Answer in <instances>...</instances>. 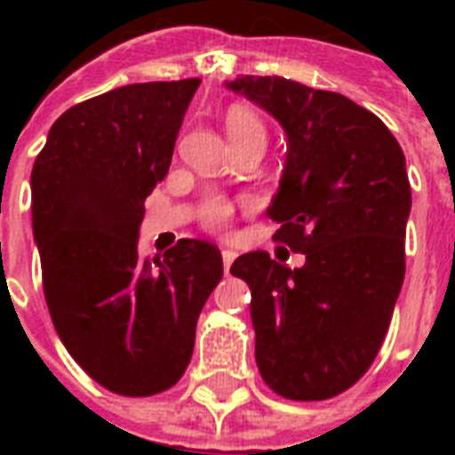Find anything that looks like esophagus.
<instances>
[{"instance_id": "1", "label": "esophagus", "mask_w": 455, "mask_h": 455, "mask_svg": "<svg viewBox=\"0 0 455 455\" xmlns=\"http://www.w3.org/2000/svg\"><path fill=\"white\" fill-rule=\"evenodd\" d=\"M221 259H224V271H231V264H234L235 259V252L234 250H221Z\"/></svg>"}]
</instances>
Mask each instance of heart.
Returning <instances> with one entry per match:
<instances>
[{
	"label": "heart",
	"mask_w": 455,
	"mask_h": 455,
	"mask_svg": "<svg viewBox=\"0 0 455 455\" xmlns=\"http://www.w3.org/2000/svg\"><path fill=\"white\" fill-rule=\"evenodd\" d=\"M227 132L228 139L243 137V134H264V124L259 123V117L248 108H234L228 110L227 116ZM228 217H231V205L227 200L214 196L203 207V221L210 228H224L227 227Z\"/></svg>",
	"instance_id": "1"
}]
</instances>
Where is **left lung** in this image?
Instances as JSON below:
<instances>
[{
    "mask_svg": "<svg viewBox=\"0 0 455 455\" xmlns=\"http://www.w3.org/2000/svg\"><path fill=\"white\" fill-rule=\"evenodd\" d=\"M227 87L283 127L267 214L281 224L274 241L304 255L299 269L264 250L231 267L252 292L257 368L276 395L323 402L366 373L387 335L406 271V157L380 117L342 94L276 75Z\"/></svg>",
    "mask_w": 455,
    "mask_h": 455,
    "instance_id": "1",
    "label": "left lung"
}]
</instances>
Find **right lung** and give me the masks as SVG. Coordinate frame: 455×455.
I'll list each match as a JSON object with an SVG mask.
<instances>
[{
    "mask_svg": "<svg viewBox=\"0 0 455 455\" xmlns=\"http://www.w3.org/2000/svg\"><path fill=\"white\" fill-rule=\"evenodd\" d=\"M200 80L144 82L68 108L30 177L32 234L53 328L89 378L123 396L184 375L203 304L224 276L217 245L139 255L144 200L170 170Z\"/></svg>",
    "mask_w": 455,
    "mask_h": 455,
    "instance_id": "right-lung-1",
    "label": "right lung"
}]
</instances>
